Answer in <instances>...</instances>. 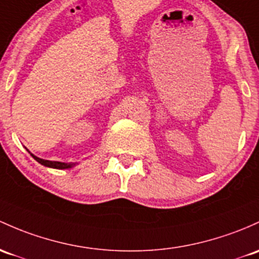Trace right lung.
Segmentation results:
<instances>
[{
  "label": "right lung",
  "instance_id": "1",
  "mask_svg": "<svg viewBox=\"0 0 259 259\" xmlns=\"http://www.w3.org/2000/svg\"><path fill=\"white\" fill-rule=\"evenodd\" d=\"M32 157L34 158V159L37 160L38 163H40L41 165L49 166V168H55V169H68V168H71V166L74 165L73 163H62V162H52V160H44V159H40V158L35 157V155H33V154H32Z\"/></svg>",
  "mask_w": 259,
  "mask_h": 259
}]
</instances>
